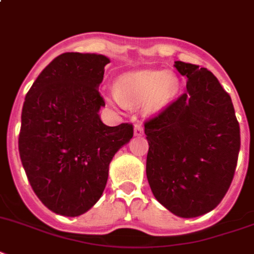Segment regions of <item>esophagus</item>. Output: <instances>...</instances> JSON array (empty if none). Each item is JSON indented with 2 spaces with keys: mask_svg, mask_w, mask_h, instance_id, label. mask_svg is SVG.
I'll use <instances>...</instances> for the list:
<instances>
[{
  "mask_svg": "<svg viewBox=\"0 0 254 254\" xmlns=\"http://www.w3.org/2000/svg\"><path fill=\"white\" fill-rule=\"evenodd\" d=\"M133 135L135 136H142L144 135V128L141 125H136L135 129H133Z\"/></svg>",
  "mask_w": 254,
  "mask_h": 254,
  "instance_id": "obj_1",
  "label": "esophagus"
}]
</instances>
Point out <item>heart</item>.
<instances>
[{"label": "heart", "mask_w": 254, "mask_h": 254, "mask_svg": "<svg viewBox=\"0 0 254 254\" xmlns=\"http://www.w3.org/2000/svg\"><path fill=\"white\" fill-rule=\"evenodd\" d=\"M179 87V79L173 71H131L117 79L115 93H108L106 98L113 104L142 105L148 114H154L175 97Z\"/></svg>", "instance_id": "b5f03b06"}]
</instances>
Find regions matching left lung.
<instances>
[{
	"label": "left lung",
	"instance_id": "obj_1",
	"mask_svg": "<svg viewBox=\"0 0 254 254\" xmlns=\"http://www.w3.org/2000/svg\"><path fill=\"white\" fill-rule=\"evenodd\" d=\"M187 91L145 122L146 178L173 214L194 218L225 197L235 174L240 127L230 94L205 67L175 61Z\"/></svg>",
	"mask_w": 254,
	"mask_h": 254
}]
</instances>
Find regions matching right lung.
<instances>
[{"instance_id": "right-lung-1", "label": "right lung", "mask_w": 254, "mask_h": 254, "mask_svg": "<svg viewBox=\"0 0 254 254\" xmlns=\"http://www.w3.org/2000/svg\"><path fill=\"white\" fill-rule=\"evenodd\" d=\"M109 62L102 54H61L23 104L20 160L33 192L56 214L77 217L100 200L113 157L133 136L132 125L109 127L98 115Z\"/></svg>"}]
</instances>
